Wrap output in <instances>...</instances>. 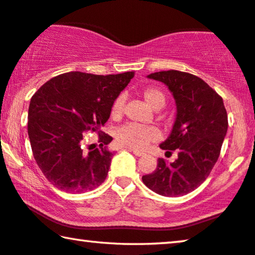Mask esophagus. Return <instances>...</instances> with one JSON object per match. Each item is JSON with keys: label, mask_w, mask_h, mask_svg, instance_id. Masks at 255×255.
<instances>
[{"label": "esophagus", "mask_w": 255, "mask_h": 255, "mask_svg": "<svg viewBox=\"0 0 255 255\" xmlns=\"http://www.w3.org/2000/svg\"><path fill=\"white\" fill-rule=\"evenodd\" d=\"M127 149L128 150V151H132L133 154H134L135 156H142L144 152L143 151H141V150H136V149H132V148H127Z\"/></svg>", "instance_id": "esophagus-1"}]
</instances>
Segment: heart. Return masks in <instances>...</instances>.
Instances as JSON below:
<instances>
[{"label":"heart","instance_id":"obj_1","mask_svg":"<svg viewBox=\"0 0 255 255\" xmlns=\"http://www.w3.org/2000/svg\"><path fill=\"white\" fill-rule=\"evenodd\" d=\"M142 97L147 105L155 111L162 109L166 103V98L162 90L157 88H148L142 92ZM124 97L119 96L112 105V117L117 119L122 115ZM160 133L156 128L142 127V125L128 123L119 128L115 132V140L121 147L132 148V149H144L148 144L158 141Z\"/></svg>","mask_w":255,"mask_h":255}]
</instances>
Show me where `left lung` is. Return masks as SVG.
<instances>
[{
    "mask_svg": "<svg viewBox=\"0 0 255 255\" xmlns=\"http://www.w3.org/2000/svg\"><path fill=\"white\" fill-rule=\"evenodd\" d=\"M162 82L172 92L177 117L168 138L159 144L164 150H178L173 163L158 158L152 173L142 181L156 194L178 197L199 187L212 171L220 155L228 128L222 98L193 74L166 70L147 76Z\"/></svg>",
    "mask_w": 255,
    "mask_h": 255,
    "instance_id": "1",
    "label": "left lung"
}]
</instances>
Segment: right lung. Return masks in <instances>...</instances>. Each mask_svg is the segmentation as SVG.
<instances>
[{
  "label": "right lung",
  "instance_id": "obj_1",
  "mask_svg": "<svg viewBox=\"0 0 255 255\" xmlns=\"http://www.w3.org/2000/svg\"><path fill=\"white\" fill-rule=\"evenodd\" d=\"M134 72L95 75L61 74L43 84L30 99L28 136L34 158L45 178L70 194L93 190L105 181L114 152L113 138L101 131L114 100ZM100 134V148H83L84 132Z\"/></svg>",
  "mask_w": 255,
  "mask_h": 255
}]
</instances>
